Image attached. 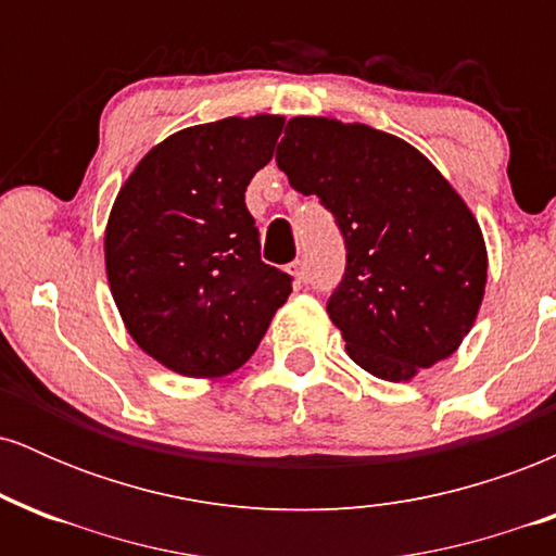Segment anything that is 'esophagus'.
<instances>
[{
  "label": "esophagus",
  "mask_w": 556,
  "mask_h": 556,
  "mask_svg": "<svg viewBox=\"0 0 556 556\" xmlns=\"http://www.w3.org/2000/svg\"><path fill=\"white\" fill-rule=\"evenodd\" d=\"M287 271L292 274V277H295V282L298 285H303V282H308V266H305V261H292L290 266H287Z\"/></svg>",
  "instance_id": "obj_1"
}]
</instances>
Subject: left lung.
<instances>
[{
  "label": "left lung",
  "instance_id": "left-lung-1",
  "mask_svg": "<svg viewBox=\"0 0 556 556\" xmlns=\"http://www.w3.org/2000/svg\"><path fill=\"white\" fill-rule=\"evenodd\" d=\"M277 167L340 227L348 261L327 314L350 358L387 381L450 358L483 300L486 245L429 159L368 125L292 117Z\"/></svg>",
  "mask_w": 556,
  "mask_h": 556
}]
</instances>
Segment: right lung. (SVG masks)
<instances>
[{
	"label": "right lung",
	"instance_id": "1",
	"mask_svg": "<svg viewBox=\"0 0 556 556\" xmlns=\"http://www.w3.org/2000/svg\"><path fill=\"white\" fill-rule=\"evenodd\" d=\"M285 119L227 117L151 149L104 238L114 303L140 350L182 376H225L256 353L292 277L261 261L248 182Z\"/></svg>",
	"mask_w": 556,
	"mask_h": 556
}]
</instances>
